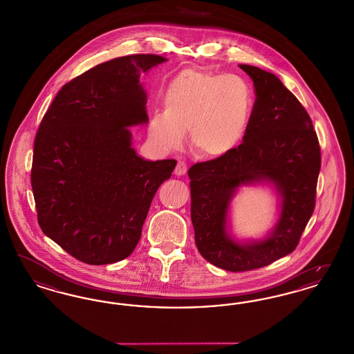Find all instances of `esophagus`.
<instances>
[{"mask_svg":"<svg viewBox=\"0 0 354 354\" xmlns=\"http://www.w3.org/2000/svg\"><path fill=\"white\" fill-rule=\"evenodd\" d=\"M175 175H178V176H182V175H185L187 174V165H185V162H182V160H179L178 162V165H176V167H175Z\"/></svg>","mask_w":354,"mask_h":354,"instance_id":"esophagus-1","label":"esophagus"}]
</instances>
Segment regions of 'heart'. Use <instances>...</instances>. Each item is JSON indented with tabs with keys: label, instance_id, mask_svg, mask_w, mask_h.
I'll return each instance as SVG.
<instances>
[{
	"label": "heart",
	"instance_id": "1",
	"mask_svg": "<svg viewBox=\"0 0 354 354\" xmlns=\"http://www.w3.org/2000/svg\"><path fill=\"white\" fill-rule=\"evenodd\" d=\"M162 101L165 109L147 120L149 140L160 152L179 150L188 129L203 156H225L243 143L252 118V88L237 74L185 68L167 82Z\"/></svg>",
	"mask_w": 354,
	"mask_h": 354
}]
</instances>
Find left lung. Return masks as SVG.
<instances>
[{"instance_id":"8db88e82","label":"left lung","mask_w":354,"mask_h":354,"mask_svg":"<svg viewBox=\"0 0 354 354\" xmlns=\"http://www.w3.org/2000/svg\"><path fill=\"white\" fill-rule=\"evenodd\" d=\"M253 81L248 133L235 151L188 169L191 220L203 257L221 270H256L295 251L310 219L320 174V145L299 100L270 71L239 65ZM270 185L278 219L261 239H236L230 204L241 186Z\"/></svg>"}]
</instances>
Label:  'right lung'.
Here are the masks:
<instances>
[{
	"label": "right lung",
	"mask_w": 354,
	"mask_h": 354,
	"mask_svg": "<svg viewBox=\"0 0 354 354\" xmlns=\"http://www.w3.org/2000/svg\"><path fill=\"white\" fill-rule=\"evenodd\" d=\"M155 54L114 58L65 84L34 140L32 188L42 232L90 266L134 251L150 204L175 159L146 160L130 127L146 124L142 74Z\"/></svg>",
	"instance_id": "add662e5"
}]
</instances>
